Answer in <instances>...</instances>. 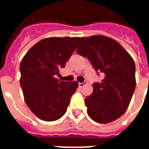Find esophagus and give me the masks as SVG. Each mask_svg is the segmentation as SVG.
Here are the masks:
<instances>
[{"mask_svg": "<svg viewBox=\"0 0 149 149\" xmlns=\"http://www.w3.org/2000/svg\"><path fill=\"white\" fill-rule=\"evenodd\" d=\"M85 84H86L85 82H83V83H79V84H78V86H79V88H83L84 86L85 85Z\"/></svg>", "mask_w": 149, "mask_h": 149, "instance_id": "obj_1", "label": "esophagus"}]
</instances>
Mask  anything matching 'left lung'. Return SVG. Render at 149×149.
<instances>
[{
  "instance_id": "left-lung-1",
  "label": "left lung",
  "mask_w": 149,
  "mask_h": 149,
  "mask_svg": "<svg viewBox=\"0 0 149 149\" xmlns=\"http://www.w3.org/2000/svg\"><path fill=\"white\" fill-rule=\"evenodd\" d=\"M78 55L88 58L101 82L93 84V93L85 98L88 114L94 121L108 123L124 114L136 88V65L119 42L104 36L82 38Z\"/></svg>"
}]
</instances>
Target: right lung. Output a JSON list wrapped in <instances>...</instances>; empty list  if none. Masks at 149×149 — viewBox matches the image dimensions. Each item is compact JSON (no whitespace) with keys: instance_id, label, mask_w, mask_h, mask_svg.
I'll return each instance as SVG.
<instances>
[{"instance_id":"obj_1","label":"right lung","mask_w":149,"mask_h":149,"mask_svg":"<svg viewBox=\"0 0 149 149\" xmlns=\"http://www.w3.org/2000/svg\"><path fill=\"white\" fill-rule=\"evenodd\" d=\"M82 40L79 37L46 38L26 52L20 65V86L26 105L44 121L64 116L71 97L78 87L55 77Z\"/></svg>"}]
</instances>
